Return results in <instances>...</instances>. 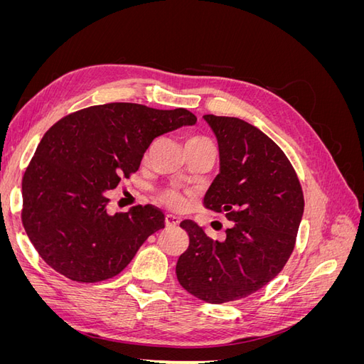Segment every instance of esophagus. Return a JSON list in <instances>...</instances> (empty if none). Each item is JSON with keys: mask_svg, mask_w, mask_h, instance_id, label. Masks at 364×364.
I'll list each match as a JSON object with an SVG mask.
<instances>
[{"mask_svg": "<svg viewBox=\"0 0 364 364\" xmlns=\"http://www.w3.org/2000/svg\"><path fill=\"white\" fill-rule=\"evenodd\" d=\"M181 223V218L176 217V215H171V214H167L165 215V226H167L168 229L171 228H178Z\"/></svg>", "mask_w": 364, "mask_h": 364, "instance_id": "1", "label": "esophagus"}]
</instances>
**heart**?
Here are the masks:
<instances>
[{
  "mask_svg": "<svg viewBox=\"0 0 364 364\" xmlns=\"http://www.w3.org/2000/svg\"><path fill=\"white\" fill-rule=\"evenodd\" d=\"M203 142H209V141L202 138V136H193V138L188 139V142H186V144H203ZM161 200L164 203H167L170 208H174V209L183 206V197H182V194H179L178 191H174V190L164 191L161 194Z\"/></svg>",
  "mask_w": 364,
  "mask_h": 364,
  "instance_id": "1",
  "label": "heart"
}]
</instances>
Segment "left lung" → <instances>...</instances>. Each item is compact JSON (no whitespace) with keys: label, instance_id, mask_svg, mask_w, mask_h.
Returning a JSON list of instances; mask_svg holds the SVG:
<instances>
[{"label":"left lung","instance_id":"obj_1","mask_svg":"<svg viewBox=\"0 0 364 364\" xmlns=\"http://www.w3.org/2000/svg\"><path fill=\"white\" fill-rule=\"evenodd\" d=\"M218 142L220 173L203 197L225 213L226 238H209L193 220L190 246L176 264L182 287L208 304L243 299L269 284L294 249L304 193L285 153L259 129L234 117H203Z\"/></svg>","mask_w":364,"mask_h":364}]
</instances>
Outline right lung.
Wrapping results in <instances>:
<instances>
[{
    "label": "right lung",
    "mask_w": 364,
    "mask_h": 364,
    "mask_svg": "<svg viewBox=\"0 0 364 364\" xmlns=\"http://www.w3.org/2000/svg\"><path fill=\"white\" fill-rule=\"evenodd\" d=\"M196 121L183 107L107 103L51 126L23 178L21 218L41 258L75 282L123 272L142 243L165 228V215L153 205L109 215L105 193L138 171L153 139Z\"/></svg>",
    "instance_id": "obj_1"
}]
</instances>
